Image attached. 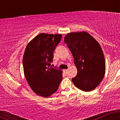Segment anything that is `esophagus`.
Masks as SVG:
<instances>
[{
	"label": "esophagus",
	"mask_w": 120,
	"mask_h": 120,
	"mask_svg": "<svg viewBox=\"0 0 120 120\" xmlns=\"http://www.w3.org/2000/svg\"><path fill=\"white\" fill-rule=\"evenodd\" d=\"M64 71L65 73H68V69H64Z\"/></svg>",
	"instance_id": "34e87169"
}]
</instances>
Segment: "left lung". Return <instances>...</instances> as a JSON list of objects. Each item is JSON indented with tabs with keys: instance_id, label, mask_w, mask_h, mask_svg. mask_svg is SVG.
<instances>
[{
	"instance_id": "obj_1",
	"label": "left lung",
	"mask_w": 120,
	"mask_h": 120,
	"mask_svg": "<svg viewBox=\"0 0 120 120\" xmlns=\"http://www.w3.org/2000/svg\"><path fill=\"white\" fill-rule=\"evenodd\" d=\"M64 42L72 53L77 74L71 79L78 89L93 90L102 81L105 61L100 45L86 31L67 34Z\"/></svg>"
}]
</instances>
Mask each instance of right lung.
<instances>
[{
	"label": "right lung",
	"instance_id": "add662e5",
	"mask_svg": "<svg viewBox=\"0 0 120 120\" xmlns=\"http://www.w3.org/2000/svg\"><path fill=\"white\" fill-rule=\"evenodd\" d=\"M61 34L41 33L27 44L23 68L27 83L36 94L45 98L52 95L62 81V71L51 67L53 51L61 39Z\"/></svg>",
	"mask_w": 120,
	"mask_h": 120
}]
</instances>
